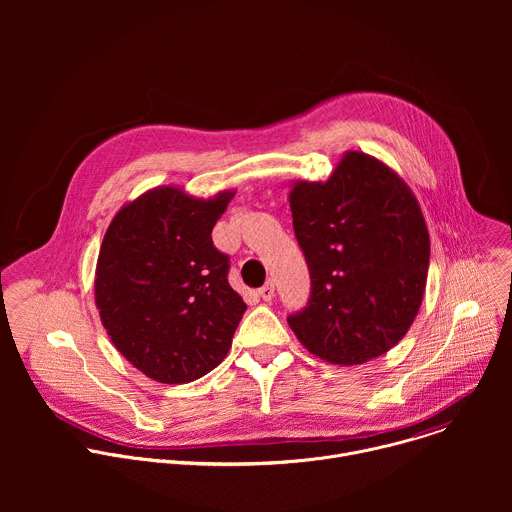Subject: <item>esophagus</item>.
<instances>
[{
  "mask_svg": "<svg viewBox=\"0 0 512 512\" xmlns=\"http://www.w3.org/2000/svg\"><path fill=\"white\" fill-rule=\"evenodd\" d=\"M259 296L265 300V302H271L273 296H275V285L271 281H267L261 289H259Z\"/></svg>",
  "mask_w": 512,
  "mask_h": 512,
  "instance_id": "esophagus-1",
  "label": "esophagus"
}]
</instances>
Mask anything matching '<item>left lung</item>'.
Wrapping results in <instances>:
<instances>
[{
    "instance_id": "obj_1",
    "label": "left lung",
    "mask_w": 512,
    "mask_h": 512,
    "mask_svg": "<svg viewBox=\"0 0 512 512\" xmlns=\"http://www.w3.org/2000/svg\"><path fill=\"white\" fill-rule=\"evenodd\" d=\"M289 208L312 279L308 306L287 318L289 328L340 367L389 352L419 312L429 267L411 188L385 162L352 150L326 182H291Z\"/></svg>"
}]
</instances>
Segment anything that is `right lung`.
Instances as JSON below:
<instances>
[{
  "instance_id": "right-lung-1",
  "label": "right lung",
  "mask_w": 512,
  "mask_h": 512,
  "mask_svg": "<svg viewBox=\"0 0 512 512\" xmlns=\"http://www.w3.org/2000/svg\"><path fill=\"white\" fill-rule=\"evenodd\" d=\"M235 190L196 198L156 186L123 204L103 237L95 304L115 348L164 385L210 373L227 356L247 304L229 285L212 227Z\"/></svg>"
}]
</instances>
